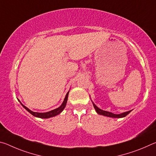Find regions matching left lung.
I'll list each match as a JSON object with an SVG mask.
<instances>
[{
	"label": "left lung",
	"instance_id": "obj_1",
	"mask_svg": "<svg viewBox=\"0 0 156 156\" xmlns=\"http://www.w3.org/2000/svg\"><path fill=\"white\" fill-rule=\"evenodd\" d=\"M93 105H94V107L95 108V109H96V112L98 113V114L105 115V116H107V117H111V118H124L131 112V111H129V112H126L120 113V114H115V113H113L112 112H107V111L100 109V108L98 107L94 103V102H93Z\"/></svg>",
	"mask_w": 156,
	"mask_h": 156
}]
</instances>
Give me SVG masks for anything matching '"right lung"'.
I'll return each mask as SVG.
<instances>
[{
  "mask_svg": "<svg viewBox=\"0 0 156 156\" xmlns=\"http://www.w3.org/2000/svg\"><path fill=\"white\" fill-rule=\"evenodd\" d=\"M69 92V91H68L67 94H66V96H65V99H64V101H63L62 105H60V106L58 108H56V109L50 111V112H45V113H38V112H32V111L29 109L27 107H25V105H23L22 103H21L20 100H19V102H20L21 105H22V106L24 107L28 112H30L31 115L35 116V117L40 118H49L54 117V116H56L57 115L60 114V113L62 112L63 109H65V107H66V104H67V102Z\"/></svg>",
  "mask_w": 156,
  "mask_h": 156,
  "instance_id": "obj_1",
  "label": "right lung"
}]
</instances>
